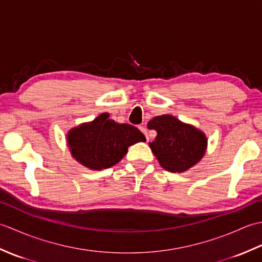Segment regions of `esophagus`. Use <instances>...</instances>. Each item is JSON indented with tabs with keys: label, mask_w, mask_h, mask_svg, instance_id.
Here are the masks:
<instances>
[{
	"label": "esophagus",
	"mask_w": 262,
	"mask_h": 262,
	"mask_svg": "<svg viewBox=\"0 0 262 262\" xmlns=\"http://www.w3.org/2000/svg\"><path fill=\"white\" fill-rule=\"evenodd\" d=\"M140 129H141V132L143 133V134L146 136V140L148 141V135H147V129H146V128L144 127V126H140Z\"/></svg>",
	"instance_id": "esophagus-1"
}]
</instances>
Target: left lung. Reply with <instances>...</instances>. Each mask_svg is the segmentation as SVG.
<instances>
[{
    "label": "left lung",
    "mask_w": 262,
    "mask_h": 262,
    "mask_svg": "<svg viewBox=\"0 0 262 262\" xmlns=\"http://www.w3.org/2000/svg\"><path fill=\"white\" fill-rule=\"evenodd\" d=\"M147 127L158 133L149 146L165 170L183 172L204 157L207 140L193 126L183 124L173 116L163 115L149 120Z\"/></svg>",
    "instance_id": "1"
}]
</instances>
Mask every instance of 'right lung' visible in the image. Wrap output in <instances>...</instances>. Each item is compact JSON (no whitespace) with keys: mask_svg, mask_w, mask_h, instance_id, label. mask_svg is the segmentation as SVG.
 Segmentation results:
<instances>
[{"mask_svg":"<svg viewBox=\"0 0 262 262\" xmlns=\"http://www.w3.org/2000/svg\"><path fill=\"white\" fill-rule=\"evenodd\" d=\"M145 142L138 128L129 124H117L101 114L92 122L72 129L68 143L72 155L81 164L92 170L107 169L118 163L128 146Z\"/></svg>","mask_w":262,"mask_h":262,"instance_id":"1","label":"right lung"}]
</instances>
